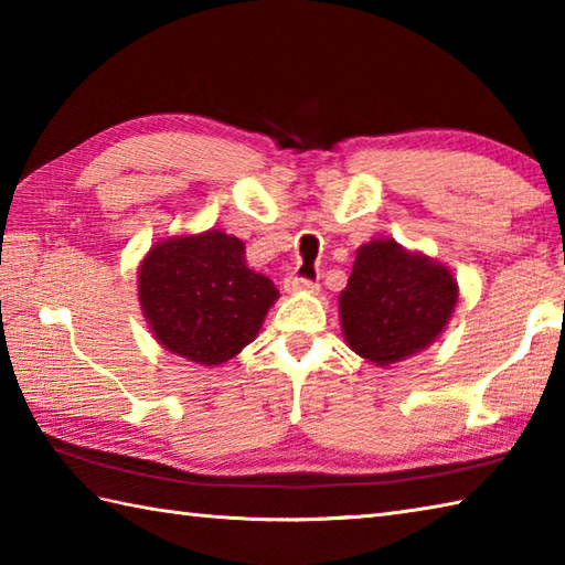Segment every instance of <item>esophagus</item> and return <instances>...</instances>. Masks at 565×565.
Instances as JSON below:
<instances>
[{
  "label": "esophagus",
  "instance_id": "esophagus-1",
  "mask_svg": "<svg viewBox=\"0 0 565 565\" xmlns=\"http://www.w3.org/2000/svg\"><path fill=\"white\" fill-rule=\"evenodd\" d=\"M284 289L289 294H316L318 291V284L308 281V279H301V276H286L284 281Z\"/></svg>",
  "mask_w": 565,
  "mask_h": 565
}]
</instances>
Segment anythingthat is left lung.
<instances>
[{"instance_id":"left-lung-1","label":"left lung","mask_w":565,"mask_h":565,"mask_svg":"<svg viewBox=\"0 0 565 565\" xmlns=\"http://www.w3.org/2000/svg\"><path fill=\"white\" fill-rule=\"evenodd\" d=\"M459 303L451 269L391 237L356 249L340 294V322L350 350L376 366L398 364L427 350Z\"/></svg>"}]
</instances>
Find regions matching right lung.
Masks as SVG:
<instances>
[{"mask_svg":"<svg viewBox=\"0 0 565 565\" xmlns=\"http://www.w3.org/2000/svg\"><path fill=\"white\" fill-rule=\"evenodd\" d=\"M279 291L223 231L158 239L138 267V301L158 340L201 366L231 362L257 338Z\"/></svg>","mask_w":565,"mask_h":565,"instance_id":"add662e5","label":"right lung"}]
</instances>
